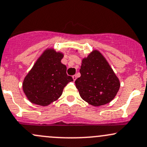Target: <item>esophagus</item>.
Returning a JSON list of instances; mask_svg holds the SVG:
<instances>
[{"mask_svg": "<svg viewBox=\"0 0 147 147\" xmlns=\"http://www.w3.org/2000/svg\"><path fill=\"white\" fill-rule=\"evenodd\" d=\"M72 78H73V80L74 81H75V80H76V79H77V75H73V76H72Z\"/></svg>", "mask_w": 147, "mask_h": 147, "instance_id": "obj_1", "label": "esophagus"}]
</instances>
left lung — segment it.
Returning a JSON list of instances; mask_svg holds the SVG:
<instances>
[{
  "instance_id": "left-lung-1",
  "label": "left lung",
  "mask_w": 147,
  "mask_h": 147,
  "mask_svg": "<svg viewBox=\"0 0 147 147\" xmlns=\"http://www.w3.org/2000/svg\"><path fill=\"white\" fill-rule=\"evenodd\" d=\"M75 86L84 101L94 106L109 103L120 89V81L106 58L94 50L82 62Z\"/></svg>"
}]
</instances>
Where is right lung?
<instances>
[{"mask_svg": "<svg viewBox=\"0 0 147 147\" xmlns=\"http://www.w3.org/2000/svg\"><path fill=\"white\" fill-rule=\"evenodd\" d=\"M63 58L61 52L46 49L25 77L23 91L32 103L42 106L51 104L60 98L67 84L73 81L61 63Z\"/></svg>", "mask_w": 147, "mask_h": 147, "instance_id": "obj_1", "label": "right lung"}]
</instances>
